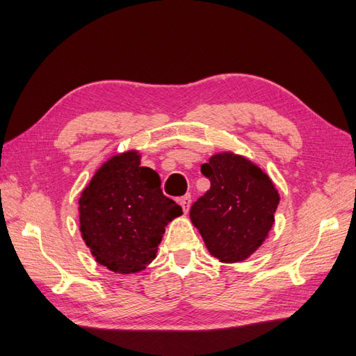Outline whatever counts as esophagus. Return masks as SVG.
<instances>
[{
  "mask_svg": "<svg viewBox=\"0 0 356 356\" xmlns=\"http://www.w3.org/2000/svg\"><path fill=\"white\" fill-rule=\"evenodd\" d=\"M179 202H180V205H181V209H183V213H188L189 211V207H191V195L189 193H186L185 197H181L180 200H179Z\"/></svg>",
  "mask_w": 356,
  "mask_h": 356,
  "instance_id": "34e87169",
  "label": "esophagus"
}]
</instances>
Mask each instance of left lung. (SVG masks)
I'll use <instances>...</instances> for the list:
<instances>
[{"instance_id":"8db88e82","label":"left lung","mask_w":356,"mask_h":356,"mask_svg":"<svg viewBox=\"0 0 356 356\" xmlns=\"http://www.w3.org/2000/svg\"><path fill=\"white\" fill-rule=\"evenodd\" d=\"M211 186L192 204L191 220L211 256L243 261L266 239L280 195L269 176L247 158L216 154L201 165Z\"/></svg>"}]
</instances>
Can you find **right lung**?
<instances>
[{"label": "right lung", "instance_id": "obj_1", "mask_svg": "<svg viewBox=\"0 0 356 356\" xmlns=\"http://www.w3.org/2000/svg\"><path fill=\"white\" fill-rule=\"evenodd\" d=\"M159 186L158 173L142 167L136 151L112 156L96 171L79 198V229L100 265L134 273L156 257L167 223L181 214Z\"/></svg>", "mask_w": 356, "mask_h": 356}]
</instances>
